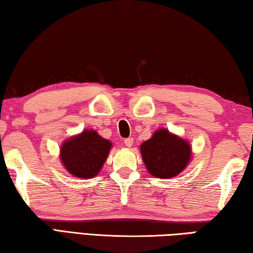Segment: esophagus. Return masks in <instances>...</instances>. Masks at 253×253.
I'll return each instance as SVG.
<instances>
[{"mask_svg": "<svg viewBox=\"0 0 253 253\" xmlns=\"http://www.w3.org/2000/svg\"><path fill=\"white\" fill-rule=\"evenodd\" d=\"M133 141H134L133 138H127V139L124 140V144H126L127 148H131L132 144H133Z\"/></svg>", "mask_w": 253, "mask_h": 253, "instance_id": "esophagus-1", "label": "esophagus"}]
</instances>
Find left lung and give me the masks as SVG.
<instances>
[{
    "instance_id": "obj_1",
    "label": "left lung",
    "mask_w": 253,
    "mask_h": 253,
    "mask_svg": "<svg viewBox=\"0 0 253 253\" xmlns=\"http://www.w3.org/2000/svg\"><path fill=\"white\" fill-rule=\"evenodd\" d=\"M140 151L148 171L160 179L178 175L187 168L192 156L189 142L167 129L154 132L151 139L141 144Z\"/></svg>"
}]
</instances>
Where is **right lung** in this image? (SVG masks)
<instances>
[{
    "instance_id": "right-lung-1",
    "label": "right lung",
    "mask_w": 253,
    "mask_h": 253,
    "mask_svg": "<svg viewBox=\"0 0 253 253\" xmlns=\"http://www.w3.org/2000/svg\"><path fill=\"white\" fill-rule=\"evenodd\" d=\"M112 143L94 130H85L61 145L60 158L66 170L77 178L90 179L103 167Z\"/></svg>"
}]
</instances>
